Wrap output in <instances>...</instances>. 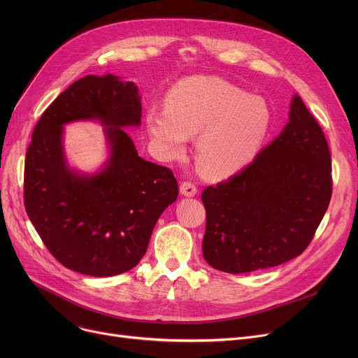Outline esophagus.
<instances>
[{"mask_svg":"<svg viewBox=\"0 0 358 358\" xmlns=\"http://www.w3.org/2000/svg\"><path fill=\"white\" fill-rule=\"evenodd\" d=\"M180 192L187 197H193L197 194V185L193 181H182L180 185Z\"/></svg>","mask_w":358,"mask_h":358,"instance_id":"34e87169","label":"esophagus"}]
</instances>
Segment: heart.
<instances>
[{"mask_svg": "<svg viewBox=\"0 0 358 358\" xmlns=\"http://www.w3.org/2000/svg\"><path fill=\"white\" fill-rule=\"evenodd\" d=\"M271 122L267 103L210 77L180 81L166 110L146 115L149 135L166 158H180L187 139L199 136L197 159L204 174L229 176L245 165L264 141Z\"/></svg>", "mask_w": 358, "mask_h": 358, "instance_id": "1", "label": "heart"}]
</instances>
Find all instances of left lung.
<instances>
[{
  "label": "left lung",
  "instance_id": "left-lung-1",
  "mask_svg": "<svg viewBox=\"0 0 358 358\" xmlns=\"http://www.w3.org/2000/svg\"><path fill=\"white\" fill-rule=\"evenodd\" d=\"M331 171L324 131L296 94L283 131L238 174L201 193L208 264L239 274L302 254L329 206Z\"/></svg>",
  "mask_w": 358,
  "mask_h": 358
}]
</instances>
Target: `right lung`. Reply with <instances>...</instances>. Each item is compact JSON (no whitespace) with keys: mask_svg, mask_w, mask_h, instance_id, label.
<instances>
[{"mask_svg":"<svg viewBox=\"0 0 358 358\" xmlns=\"http://www.w3.org/2000/svg\"><path fill=\"white\" fill-rule=\"evenodd\" d=\"M138 87L115 75H87L61 92L34 126L24 161V208L61 264L92 277L134 268L155 223L178 196L166 166L145 161L123 127L139 126ZM96 118L106 126L110 158L100 173L66 165L63 124Z\"/></svg>","mask_w":358,"mask_h":358,"instance_id":"right-lung-1","label":"right lung"}]
</instances>
